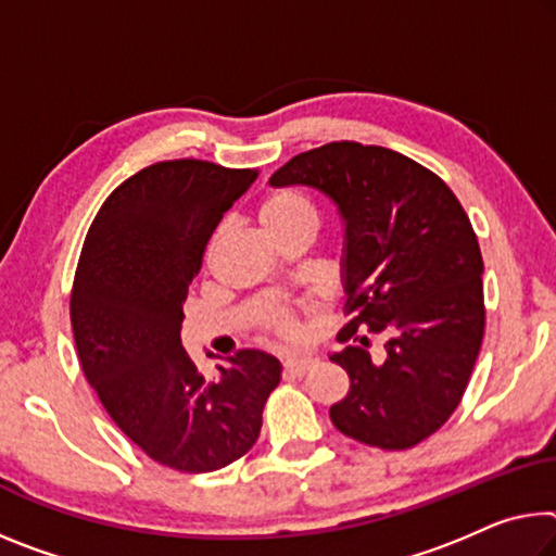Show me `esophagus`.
I'll return each mask as SVG.
<instances>
[{"mask_svg":"<svg viewBox=\"0 0 556 556\" xmlns=\"http://www.w3.org/2000/svg\"><path fill=\"white\" fill-rule=\"evenodd\" d=\"M312 366H316L314 356H294V358L285 361V371L292 374V376H304Z\"/></svg>","mask_w":556,"mask_h":556,"instance_id":"34e87169","label":"esophagus"}]
</instances>
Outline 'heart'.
I'll return each instance as SVG.
<instances>
[{"label":"heart","mask_w":556,"mask_h":556,"mask_svg":"<svg viewBox=\"0 0 556 556\" xmlns=\"http://www.w3.org/2000/svg\"><path fill=\"white\" fill-rule=\"evenodd\" d=\"M260 223L271 240H279V237L294 235V232H309L314 237L316 227H319V215H316V207L312 205L309 198H304L302 192L296 190H275L271 195L264 198L260 205ZM217 237L210 242V252L215 250ZM269 326L277 333H294V324L287 319L285 314H275L269 319Z\"/></svg>","instance_id":"heart-1"}]
</instances>
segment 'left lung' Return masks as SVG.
<instances>
[{"instance_id":"left-lung-1","label":"left lung","mask_w":556,"mask_h":556,"mask_svg":"<svg viewBox=\"0 0 556 556\" xmlns=\"http://www.w3.org/2000/svg\"><path fill=\"white\" fill-rule=\"evenodd\" d=\"M269 182L316 188L346 225L349 346L331 361L351 386L331 422L381 451L422 443L460 405L484 337L482 254L460 200L420 163L354 140L299 153ZM364 330L387 339L383 362Z\"/></svg>"}]
</instances>
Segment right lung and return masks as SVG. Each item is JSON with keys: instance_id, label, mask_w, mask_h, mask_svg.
Segmentation results:
<instances>
[{"instance_id": "right-lung-1", "label": "right lung", "mask_w": 556, "mask_h": 556, "mask_svg": "<svg viewBox=\"0 0 556 556\" xmlns=\"http://www.w3.org/2000/svg\"><path fill=\"white\" fill-rule=\"evenodd\" d=\"M254 180L195 157L148 165L105 198L78 257L72 326L88 383L140 451L180 472L240 460L281 378L275 356L244 349L210 381L180 343L207 240Z\"/></svg>"}]
</instances>
